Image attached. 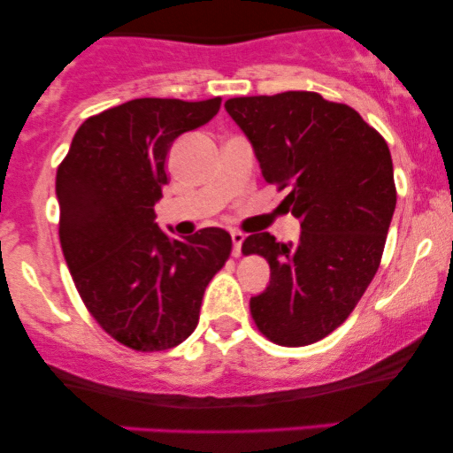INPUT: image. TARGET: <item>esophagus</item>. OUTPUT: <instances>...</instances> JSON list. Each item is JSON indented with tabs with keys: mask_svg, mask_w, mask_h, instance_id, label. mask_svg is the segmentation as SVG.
I'll return each instance as SVG.
<instances>
[{
	"mask_svg": "<svg viewBox=\"0 0 453 453\" xmlns=\"http://www.w3.org/2000/svg\"><path fill=\"white\" fill-rule=\"evenodd\" d=\"M244 234L242 232H232V244H234V256H241Z\"/></svg>",
	"mask_w": 453,
	"mask_h": 453,
	"instance_id": "34e87169",
	"label": "esophagus"
}]
</instances>
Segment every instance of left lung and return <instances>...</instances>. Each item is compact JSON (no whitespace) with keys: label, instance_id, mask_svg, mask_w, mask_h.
<instances>
[{"label":"left lung","instance_id":"obj_1","mask_svg":"<svg viewBox=\"0 0 453 453\" xmlns=\"http://www.w3.org/2000/svg\"><path fill=\"white\" fill-rule=\"evenodd\" d=\"M226 111L266 183L288 189L280 206L303 230L296 242L244 238L242 251L270 264L251 315L277 345H311L349 317L375 277L396 209L392 155L353 108L313 91L232 97Z\"/></svg>","mask_w":453,"mask_h":453}]
</instances>
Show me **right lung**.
I'll return each mask as SVG.
<instances>
[{"label": "right lung", "instance_id": "obj_1", "mask_svg": "<svg viewBox=\"0 0 453 453\" xmlns=\"http://www.w3.org/2000/svg\"><path fill=\"white\" fill-rule=\"evenodd\" d=\"M219 106L221 97H140L108 108L78 127L57 170L59 241L78 294L114 341L136 351L183 342L230 257L221 227L174 241L155 221L170 147Z\"/></svg>", "mask_w": 453, "mask_h": 453}]
</instances>
